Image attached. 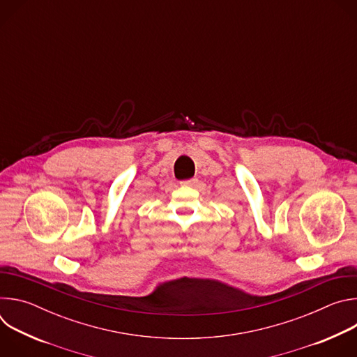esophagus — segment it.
Masks as SVG:
<instances>
[{
    "label": "esophagus",
    "instance_id": "1",
    "mask_svg": "<svg viewBox=\"0 0 357 357\" xmlns=\"http://www.w3.org/2000/svg\"><path fill=\"white\" fill-rule=\"evenodd\" d=\"M197 183V178H190V179H185L181 182L182 186H195Z\"/></svg>",
    "mask_w": 357,
    "mask_h": 357
}]
</instances>
